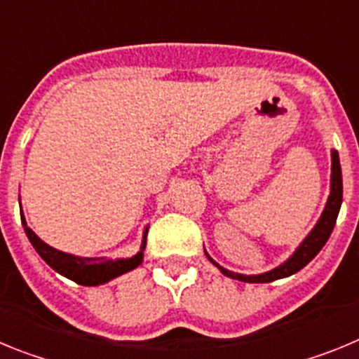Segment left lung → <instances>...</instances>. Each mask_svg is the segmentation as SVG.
Wrapping results in <instances>:
<instances>
[{
    "mask_svg": "<svg viewBox=\"0 0 359 359\" xmlns=\"http://www.w3.org/2000/svg\"><path fill=\"white\" fill-rule=\"evenodd\" d=\"M341 199H344V183H341V167H340V156H338V151L332 149L331 151V192H329L327 203H325V208H323L322 215L316 221L315 228L307 233L306 239L300 243L297 250L293 252V255L290 259L282 262L277 268L269 269L266 273L261 275H243V273H233L230 269L219 266L217 262L212 259L210 255L207 257L208 261L214 266H217L221 269V273L226 275L230 278H236V280L243 282H273L277 278L290 277V275L297 273L304 266L309 264L316 255H318L320 250L323 248V244L327 243V239L331 237V231L336 224V217H338V212L341 207Z\"/></svg>",
    "mask_w": 359,
    "mask_h": 359,
    "instance_id": "left-lung-1",
    "label": "left lung"
}]
</instances>
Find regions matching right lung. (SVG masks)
<instances>
[{
	"label": "right lung",
	"instance_id": "1",
	"mask_svg": "<svg viewBox=\"0 0 359 359\" xmlns=\"http://www.w3.org/2000/svg\"><path fill=\"white\" fill-rule=\"evenodd\" d=\"M21 223H23L25 233H27L28 241L32 246L36 248L50 268H53L57 273H61L62 277L69 278V280L77 282L81 286H100L106 282L113 280V278L120 277V275L128 273L131 269L138 268L144 261V250L147 244V231L149 226L144 228V236H142V246L140 252L136 255L128 257V259H104V257H79L72 255V253H65L61 250L52 248L50 244L41 241L39 237L28 228L27 219H25L23 210H21Z\"/></svg>",
	"mask_w": 359,
	"mask_h": 359
}]
</instances>
